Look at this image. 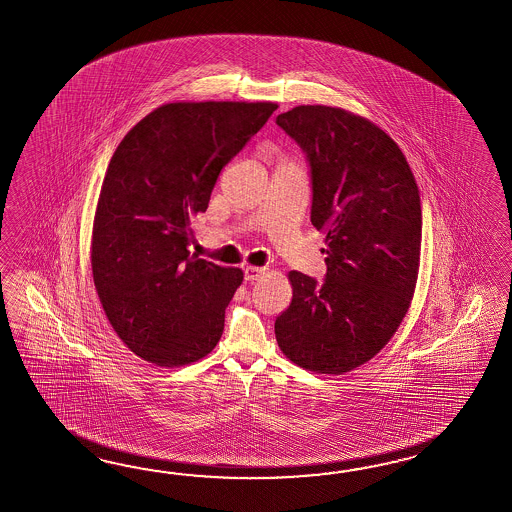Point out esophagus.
<instances>
[{"label": "esophagus", "mask_w": 512, "mask_h": 512, "mask_svg": "<svg viewBox=\"0 0 512 512\" xmlns=\"http://www.w3.org/2000/svg\"><path fill=\"white\" fill-rule=\"evenodd\" d=\"M265 275V269L263 267H245V280L254 282V280H260Z\"/></svg>", "instance_id": "obj_1"}]
</instances>
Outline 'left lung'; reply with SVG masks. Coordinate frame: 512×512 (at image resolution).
I'll return each instance as SVG.
<instances>
[{"mask_svg":"<svg viewBox=\"0 0 512 512\" xmlns=\"http://www.w3.org/2000/svg\"><path fill=\"white\" fill-rule=\"evenodd\" d=\"M276 124L301 146L312 184L310 221L327 239L323 282L289 273L293 299L275 321L297 366L341 375L394 336L420 267V191L390 135L340 107L299 105Z\"/></svg>","mask_w":512,"mask_h":512,"instance_id":"obj_1","label":"left lung"}]
</instances>
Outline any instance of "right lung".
I'll list each match as a JSON object with an SVG mask.
<instances>
[{"label":"right lung","mask_w":512,"mask_h":512,"mask_svg":"<svg viewBox=\"0 0 512 512\" xmlns=\"http://www.w3.org/2000/svg\"><path fill=\"white\" fill-rule=\"evenodd\" d=\"M276 107L161 105L109 161L92 228V278L118 338L146 362L185 366L221 340L243 273L189 252L191 217L208 210L224 165Z\"/></svg>","instance_id":"obj_1"}]
</instances>
